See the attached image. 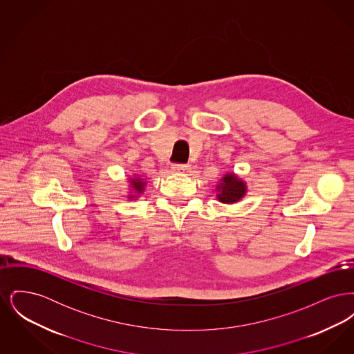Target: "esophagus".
Segmentation results:
<instances>
[{
	"label": "esophagus",
	"mask_w": 354,
	"mask_h": 354,
	"mask_svg": "<svg viewBox=\"0 0 354 354\" xmlns=\"http://www.w3.org/2000/svg\"><path fill=\"white\" fill-rule=\"evenodd\" d=\"M171 169L174 171V172H188L191 167L188 166V165H174Z\"/></svg>",
	"instance_id": "obj_1"
}]
</instances>
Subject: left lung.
<instances>
[{"instance_id":"left-lung-1","label":"left lung","mask_w":354,"mask_h":354,"mask_svg":"<svg viewBox=\"0 0 354 354\" xmlns=\"http://www.w3.org/2000/svg\"><path fill=\"white\" fill-rule=\"evenodd\" d=\"M216 199L224 204H235L244 199L248 192L247 183L235 172L228 171L219 179L215 185Z\"/></svg>"}]
</instances>
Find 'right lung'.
Listing matches in <instances>:
<instances>
[{
    "instance_id": "right-lung-1",
    "label": "right lung",
    "mask_w": 354,
    "mask_h": 354,
    "mask_svg": "<svg viewBox=\"0 0 354 354\" xmlns=\"http://www.w3.org/2000/svg\"><path fill=\"white\" fill-rule=\"evenodd\" d=\"M127 183H129L127 199L129 201H138L146 191V185H147L146 179L139 174H133L131 176H129Z\"/></svg>"
}]
</instances>
